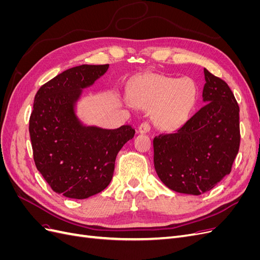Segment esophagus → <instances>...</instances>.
Listing matches in <instances>:
<instances>
[{
	"label": "esophagus",
	"mask_w": 260,
	"mask_h": 260,
	"mask_svg": "<svg viewBox=\"0 0 260 260\" xmlns=\"http://www.w3.org/2000/svg\"><path fill=\"white\" fill-rule=\"evenodd\" d=\"M149 131H151V123L145 121V122H142L140 124V127H139L140 133H147Z\"/></svg>",
	"instance_id": "obj_1"
}]
</instances>
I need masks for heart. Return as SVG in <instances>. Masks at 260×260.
<instances>
[{"label":"heart","mask_w":260,"mask_h":260,"mask_svg":"<svg viewBox=\"0 0 260 260\" xmlns=\"http://www.w3.org/2000/svg\"><path fill=\"white\" fill-rule=\"evenodd\" d=\"M131 96L143 108H151L156 124L171 130L182 124L198 102V85L188 78L167 77L156 74L141 76L132 82Z\"/></svg>","instance_id":"obj_1"}]
</instances>
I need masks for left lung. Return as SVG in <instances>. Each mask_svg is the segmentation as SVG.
<instances>
[{
  "instance_id": "left-lung-1",
  "label": "left lung",
  "mask_w": 260,
  "mask_h": 260,
  "mask_svg": "<svg viewBox=\"0 0 260 260\" xmlns=\"http://www.w3.org/2000/svg\"><path fill=\"white\" fill-rule=\"evenodd\" d=\"M205 106L175 133L153 140L154 166L162 183L179 193L210 191L231 172L240 148V107L229 85L204 68Z\"/></svg>"
}]
</instances>
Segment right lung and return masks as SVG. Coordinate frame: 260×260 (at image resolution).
I'll return each mask as SVG.
<instances>
[{"label":"right lung","instance_id":"1","mask_svg":"<svg viewBox=\"0 0 260 260\" xmlns=\"http://www.w3.org/2000/svg\"><path fill=\"white\" fill-rule=\"evenodd\" d=\"M109 65H81L65 70L36 94L29 132L34 159L54 192L83 200L111 183L121 147L135 137L130 124L118 129L86 127L75 105L82 90L103 76Z\"/></svg>","mask_w":260,"mask_h":260}]
</instances>
